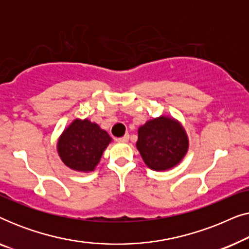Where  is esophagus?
<instances>
[{"label":"esophagus","mask_w":249,"mask_h":249,"mask_svg":"<svg viewBox=\"0 0 249 249\" xmlns=\"http://www.w3.org/2000/svg\"><path fill=\"white\" fill-rule=\"evenodd\" d=\"M128 139H129V135H128V134H125L124 136H122V137L118 138L117 141H118L119 142H128Z\"/></svg>","instance_id":"obj_1"}]
</instances>
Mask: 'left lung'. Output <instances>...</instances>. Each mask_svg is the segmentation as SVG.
Wrapping results in <instances>:
<instances>
[{
  "mask_svg": "<svg viewBox=\"0 0 249 249\" xmlns=\"http://www.w3.org/2000/svg\"><path fill=\"white\" fill-rule=\"evenodd\" d=\"M136 146L149 169L164 171L181 162L189 142L179 121L162 115L139 127Z\"/></svg>",
  "mask_w": 249,
  "mask_h": 249,
  "instance_id": "1",
  "label": "left lung"
}]
</instances>
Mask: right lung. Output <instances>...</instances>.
<instances>
[{"mask_svg": "<svg viewBox=\"0 0 249 249\" xmlns=\"http://www.w3.org/2000/svg\"><path fill=\"white\" fill-rule=\"evenodd\" d=\"M112 138L88 119H76L57 141V153L68 168L80 172L94 171Z\"/></svg>", "mask_w": 249, "mask_h": 249, "instance_id": "obj_1", "label": "right lung"}]
</instances>
